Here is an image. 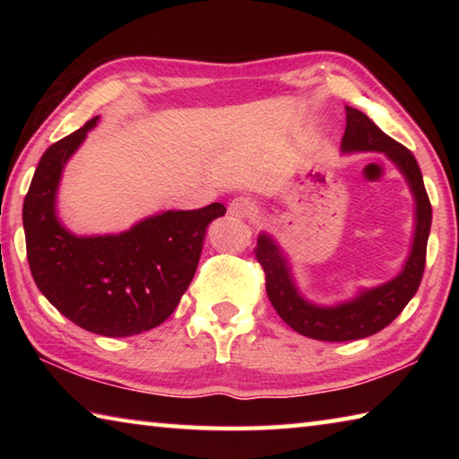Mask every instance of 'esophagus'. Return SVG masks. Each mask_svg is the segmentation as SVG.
Instances as JSON below:
<instances>
[{
  "label": "esophagus",
  "mask_w": 459,
  "mask_h": 459,
  "mask_svg": "<svg viewBox=\"0 0 459 459\" xmlns=\"http://www.w3.org/2000/svg\"><path fill=\"white\" fill-rule=\"evenodd\" d=\"M255 212V204L253 200H248L245 196H238L230 202L229 206V214L235 216V219H248Z\"/></svg>",
  "instance_id": "34e87169"
}]
</instances>
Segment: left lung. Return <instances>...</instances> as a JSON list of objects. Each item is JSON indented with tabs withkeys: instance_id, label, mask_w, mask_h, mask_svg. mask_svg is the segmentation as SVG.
Returning <instances> with one entry per match:
<instances>
[{
	"instance_id": "1",
	"label": "left lung",
	"mask_w": 459,
	"mask_h": 459,
	"mask_svg": "<svg viewBox=\"0 0 459 459\" xmlns=\"http://www.w3.org/2000/svg\"><path fill=\"white\" fill-rule=\"evenodd\" d=\"M340 147L344 153H385L399 168L415 200V232L409 257L397 277L377 287L360 290L352 299L340 301L336 306H317L306 299L295 285L290 259L283 248L273 237L261 232L255 255L265 271L269 301L290 328L301 336L322 342H348L372 336L386 328L403 312L421 283L427 238L431 229V204L425 192L421 169L417 166L415 155L405 145L383 134L359 108L346 107V129Z\"/></svg>"
}]
</instances>
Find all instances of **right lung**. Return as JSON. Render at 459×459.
Instances as JSON below:
<instances>
[{
    "instance_id": "add662e5",
    "label": "right lung",
    "mask_w": 459,
    "mask_h": 459,
    "mask_svg": "<svg viewBox=\"0 0 459 459\" xmlns=\"http://www.w3.org/2000/svg\"><path fill=\"white\" fill-rule=\"evenodd\" d=\"M99 117L52 143L24 200L28 263L38 290L81 328L108 338L142 333L166 322L196 273L206 229L227 208L166 211L119 235H73L56 214L66 161Z\"/></svg>"
}]
</instances>
